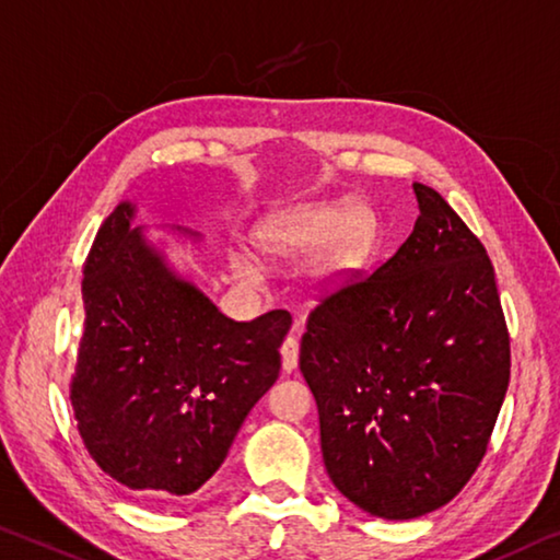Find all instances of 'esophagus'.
<instances>
[{"label":"esophagus","instance_id":"obj_1","mask_svg":"<svg viewBox=\"0 0 560 560\" xmlns=\"http://www.w3.org/2000/svg\"><path fill=\"white\" fill-rule=\"evenodd\" d=\"M281 366L287 374H291L299 366V341L296 336H287L281 343Z\"/></svg>","mask_w":560,"mask_h":560}]
</instances>
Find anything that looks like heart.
<instances>
[{"label":"heart","mask_w":560,"mask_h":560,"mask_svg":"<svg viewBox=\"0 0 560 560\" xmlns=\"http://www.w3.org/2000/svg\"><path fill=\"white\" fill-rule=\"evenodd\" d=\"M374 238V214L361 201L341 209L334 203H301L271 217L256 232V244L271 259H296L312 252V269L318 279L334 281L349 273ZM234 277L246 287H259L261 269L246 254L232 256Z\"/></svg>","instance_id":"1"}]
</instances>
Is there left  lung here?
Wrapping results in <instances>:
<instances>
[{"instance_id": "8db88e82", "label": "left lung", "mask_w": 560, "mask_h": 560, "mask_svg": "<svg viewBox=\"0 0 560 560\" xmlns=\"http://www.w3.org/2000/svg\"><path fill=\"white\" fill-rule=\"evenodd\" d=\"M413 191V232L374 273L318 301L299 357L328 478L386 521L436 511L468 483L511 378L483 244L439 191Z\"/></svg>"}]
</instances>
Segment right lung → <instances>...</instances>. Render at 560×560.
<instances>
[{"label":"right lung","mask_w":560,"mask_h":560,"mask_svg":"<svg viewBox=\"0 0 560 560\" xmlns=\"http://www.w3.org/2000/svg\"><path fill=\"white\" fill-rule=\"evenodd\" d=\"M131 219L135 207L119 203L89 248L69 398L84 448L106 476L149 499H176L219 471L248 411L279 378L291 314L224 316L168 269Z\"/></svg>","instance_id":"obj_1"}]
</instances>
